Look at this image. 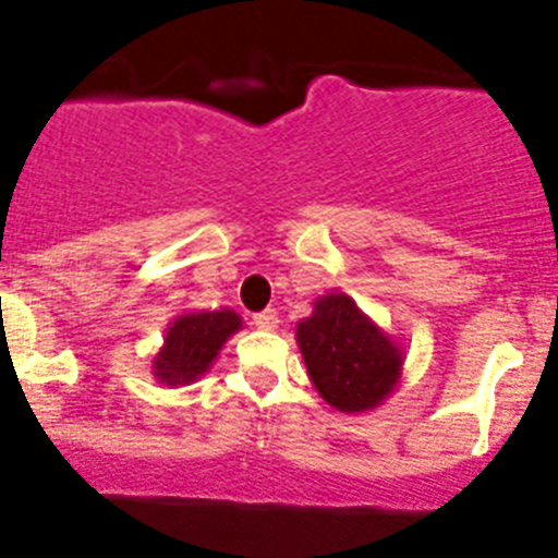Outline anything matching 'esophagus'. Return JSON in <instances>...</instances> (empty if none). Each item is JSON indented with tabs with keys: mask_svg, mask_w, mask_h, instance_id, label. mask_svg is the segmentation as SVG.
I'll use <instances>...</instances> for the list:
<instances>
[{
	"mask_svg": "<svg viewBox=\"0 0 558 558\" xmlns=\"http://www.w3.org/2000/svg\"><path fill=\"white\" fill-rule=\"evenodd\" d=\"M278 311L275 308H267V311H262V314H255L253 316V325L258 327V330H275V327H278Z\"/></svg>",
	"mask_w": 558,
	"mask_h": 558,
	"instance_id": "obj_1",
	"label": "esophagus"
}]
</instances>
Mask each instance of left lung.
Instances as JSON below:
<instances>
[{
    "label": "left lung",
    "instance_id": "left-lung-1",
    "mask_svg": "<svg viewBox=\"0 0 558 558\" xmlns=\"http://www.w3.org/2000/svg\"><path fill=\"white\" fill-rule=\"evenodd\" d=\"M296 343L319 397L341 413L374 410L402 377V347L338 291L316 300Z\"/></svg>",
    "mask_w": 558,
    "mask_h": 558
}]
</instances>
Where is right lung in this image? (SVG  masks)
<instances>
[{
  "instance_id": "right-lung-1",
  "label": "right lung",
  "mask_w": 558,
  "mask_h": 558,
  "mask_svg": "<svg viewBox=\"0 0 558 558\" xmlns=\"http://www.w3.org/2000/svg\"><path fill=\"white\" fill-rule=\"evenodd\" d=\"M239 327H242V316L233 314L231 308L175 316L159 355L154 357V377L170 388L195 383L208 372V366L220 355L222 343Z\"/></svg>"
}]
</instances>
